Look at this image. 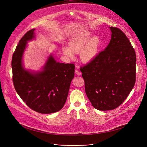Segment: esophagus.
Segmentation results:
<instances>
[{"instance_id":"obj_1","label":"esophagus","mask_w":147,"mask_h":147,"mask_svg":"<svg viewBox=\"0 0 147 147\" xmlns=\"http://www.w3.org/2000/svg\"><path fill=\"white\" fill-rule=\"evenodd\" d=\"M75 73H76V74L77 75H78V76H80L81 74V71H79L78 69H76V70H75Z\"/></svg>"}]
</instances>
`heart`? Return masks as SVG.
Listing matches in <instances>:
<instances>
[{
	"label": "heart",
	"instance_id": "1",
	"mask_svg": "<svg viewBox=\"0 0 147 147\" xmlns=\"http://www.w3.org/2000/svg\"><path fill=\"white\" fill-rule=\"evenodd\" d=\"M91 34L88 31L75 34L69 42V47H63V52L70 58L74 57V53L80 52L81 59L84 62L92 60L97 55L99 47V39L97 36L91 39Z\"/></svg>",
	"mask_w": 147,
	"mask_h": 147
}]
</instances>
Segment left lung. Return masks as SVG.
Masks as SVG:
<instances>
[{
	"mask_svg": "<svg viewBox=\"0 0 147 147\" xmlns=\"http://www.w3.org/2000/svg\"><path fill=\"white\" fill-rule=\"evenodd\" d=\"M109 28L107 47L80 67L87 97L95 109L103 111L120 105L133 90L136 77V55L130 40L119 28Z\"/></svg>",
	"mask_w": 147,
	"mask_h": 147,
	"instance_id": "8db88e82",
	"label": "left lung"
}]
</instances>
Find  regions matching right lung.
Here are the masks:
<instances>
[{
  "instance_id": "right-lung-1",
  "label": "right lung",
  "mask_w": 147,
  "mask_h": 147,
  "mask_svg": "<svg viewBox=\"0 0 147 147\" xmlns=\"http://www.w3.org/2000/svg\"><path fill=\"white\" fill-rule=\"evenodd\" d=\"M34 31V28L28 31L21 38L13 55V84L20 97L31 109L40 113H52L65 105L75 66L57 62L50 55L41 71L24 69L23 56L27 42L35 37Z\"/></svg>"
}]
</instances>
